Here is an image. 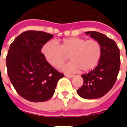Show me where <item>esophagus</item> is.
Wrapping results in <instances>:
<instances>
[{
	"instance_id": "esophagus-1",
	"label": "esophagus",
	"mask_w": 127,
	"mask_h": 127,
	"mask_svg": "<svg viewBox=\"0 0 127 127\" xmlns=\"http://www.w3.org/2000/svg\"><path fill=\"white\" fill-rule=\"evenodd\" d=\"M65 76L67 77H70V78L74 77V75H71V74H65Z\"/></svg>"
}]
</instances>
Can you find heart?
Masks as SVG:
<instances>
[{"mask_svg":"<svg viewBox=\"0 0 127 127\" xmlns=\"http://www.w3.org/2000/svg\"><path fill=\"white\" fill-rule=\"evenodd\" d=\"M42 53L46 61L54 66H61L68 61L71 62L63 67L64 71L87 72L93 69L100 60L102 48L96 39L86 40L81 37L63 39L61 44L47 42L42 47Z\"/></svg>","mask_w":127,"mask_h":127,"instance_id":"obj_1","label":"heart"}]
</instances>
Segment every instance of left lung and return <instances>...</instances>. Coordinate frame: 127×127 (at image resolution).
Segmentation results:
<instances>
[{
  "mask_svg": "<svg viewBox=\"0 0 127 127\" xmlns=\"http://www.w3.org/2000/svg\"><path fill=\"white\" fill-rule=\"evenodd\" d=\"M86 34L98 41L102 54L98 65L88 73L82 75L84 84L77 93L84 98L95 99L106 95L114 85L120 70V50L116 42L103 34L96 31Z\"/></svg>",
  "mask_w": 127,
  "mask_h": 127,
  "instance_id": "1",
  "label": "left lung"
}]
</instances>
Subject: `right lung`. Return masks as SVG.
I'll return each mask as SVG.
<instances>
[{
	"instance_id": "1",
	"label": "right lung",
	"mask_w": 127,
	"mask_h": 127,
	"mask_svg": "<svg viewBox=\"0 0 127 127\" xmlns=\"http://www.w3.org/2000/svg\"><path fill=\"white\" fill-rule=\"evenodd\" d=\"M53 37L42 31H27L15 39L7 53L8 76L16 92L31 102H43L53 96L64 74L47 63L41 48Z\"/></svg>"
}]
</instances>
